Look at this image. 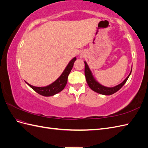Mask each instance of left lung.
I'll list each match as a JSON object with an SVG mask.
<instances>
[{
  "instance_id": "left-lung-1",
  "label": "left lung",
  "mask_w": 148,
  "mask_h": 148,
  "mask_svg": "<svg viewBox=\"0 0 148 148\" xmlns=\"http://www.w3.org/2000/svg\"><path fill=\"white\" fill-rule=\"evenodd\" d=\"M132 67L130 73L128 77L125 79V80L122 83H121L120 84L117 85V86H115L114 87H106L103 86V85L101 84L99 82L96 81V79L94 78L91 71L90 69L89 68L87 63L84 61V75L88 86L92 91L103 95H111L118 91L119 89L123 86L125 83L127 82L128 78H129L130 75L132 73Z\"/></svg>"
}]
</instances>
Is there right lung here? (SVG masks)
Listing matches in <instances>:
<instances>
[{
    "label": "right lung",
    "mask_w": 148,
    "mask_h": 148,
    "mask_svg": "<svg viewBox=\"0 0 148 148\" xmlns=\"http://www.w3.org/2000/svg\"><path fill=\"white\" fill-rule=\"evenodd\" d=\"M76 60H77V58L76 57H74L73 59H72V60H71L60 77L54 82L48 85V86L44 87H36L32 86V85L29 84L27 82L26 83L34 91L43 96H52L55 95L56 94L62 91L65 87L69 75L70 74L71 69L73 68L74 62Z\"/></svg>",
    "instance_id": "add662e5"
}]
</instances>
